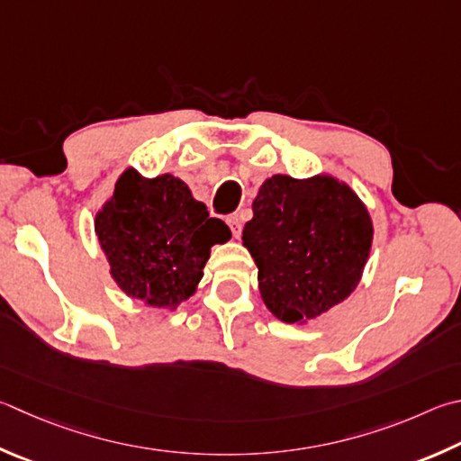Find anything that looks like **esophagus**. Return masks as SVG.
<instances>
[{"label":"esophagus","instance_id":"34e87169","mask_svg":"<svg viewBox=\"0 0 461 461\" xmlns=\"http://www.w3.org/2000/svg\"><path fill=\"white\" fill-rule=\"evenodd\" d=\"M228 225H230V230H231V233H233V238H240V236H241V230H244V223H241V217H238V215L228 217Z\"/></svg>","mask_w":461,"mask_h":461}]
</instances>
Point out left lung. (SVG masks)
I'll return each instance as SVG.
<instances>
[{
  "label": "left lung",
  "mask_w": 461,
  "mask_h": 461,
  "mask_svg": "<svg viewBox=\"0 0 461 461\" xmlns=\"http://www.w3.org/2000/svg\"><path fill=\"white\" fill-rule=\"evenodd\" d=\"M244 246L258 266L264 304L304 324L350 296L373 244V221L347 183L330 175H274L259 187Z\"/></svg>",
  "instance_id": "8db88e82"
}]
</instances>
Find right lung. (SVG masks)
<instances>
[{
	"label": "right lung",
	"instance_id": "right-lung-1",
	"mask_svg": "<svg viewBox=\"0 0 461 461\" xmlns=\"http://www.w3.org/2000/svg\"><path fill=\"white\" fill-rule=\"evenodd\" d=\"M95 231L124 294L171 311L194 296L212 246L231 238L181 179L169 173L145 179L135 169L116 181Z\"/></svg>",
	"mask_w": 461,
	"mask_h": 461
}]
</instances>
